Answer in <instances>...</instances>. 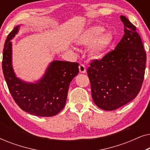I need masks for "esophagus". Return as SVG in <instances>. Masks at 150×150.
Masks as SVG:
<instances>
[{
	"label": "esophagus",
	"instance_id": "1",
	"mask_svg": "<svg viewBox=\"0 0 150 150\" xmlns=\"http://www.w3.org/2000/svg\"><path fill=\"white\" fill-rule=\"evenodd\" d=\"M79 70L81 73H85L86 72V67L83 64H81L79 65Z\"/></svg>",
	"mask_w": 150,
	"mask_h": 150
}]
</instances>
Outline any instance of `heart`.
Instances as JSON below:
<instances>
[{
    "mask_svg": "<svg viewBox=\"0 0 150 150\" xmlns=\"http://www.w3.org/2000/svg\"><path fill=\"white\" fill-rule=\"evenodd\" d=\"M105 28L101 26H94L87 29L80 37L78 43L82 46L91 47L90 56L93 59H100L112 42V36L105 33Z\"/></svg>",
    "mask_w": 150,
    "mask_h": 150,
    "instance_id": "1",
    "label": "heart"
}]
</instances>
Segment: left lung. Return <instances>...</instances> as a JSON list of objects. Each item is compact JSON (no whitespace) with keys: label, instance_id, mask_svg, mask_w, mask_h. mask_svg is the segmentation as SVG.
<instances>
[{"label":"left lung","instance_id":"obj_1","mask_svg":"<svg viewBox=\"0 0 150 150\" xmlns=\"http://www.w3.org/2000/svg\"><path fill=\"white\" fill-rule=\"evenodd\" d=\"M124 35L115 50L92 60L87 69L91 96L101 109L113 110L138 95L144 79L146 53L136 26L120 16Z\"/></svg>","mask_w":150,"mask_h":150}]
</instances>
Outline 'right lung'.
<instances>
[{
	"instance_id": "add662e5",
	"label": "right lung",
	"mask_w": 150,
	"mask_h": 150,
	"mask_svg": "<svg viewBox=\"0 0 150 150\" xmlns=\"http://www.w3.org/2000/svg\"><path fill=\"white\" fill-rule=\"evenodd\" d=\"M16 26L8 35L3 48L2 67L8 89L22 110L40 117H52L64 108L69 86L79 72V63L54 61L42 79L26 83L16 77L11 65V42L18 32Z\"/></svg>"
}]
</instances>
